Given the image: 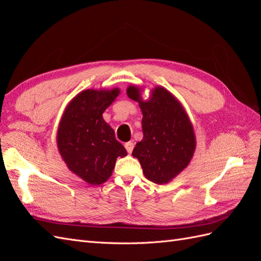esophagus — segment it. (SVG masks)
I'll list each match as a JSON object with an SVG mask.
<instances>
[{
  "label": "esophagus",
  "instance_id": "34e87169",
  "mask_svg": "<svg viewBox=\"0 0 261 261\" xmlns=\"http://www.w3.org/2000/svg\"><path fill=\"white\" fill-rule=\"evenodd\" d=\"M134 146H135V144H134L133 141H128V143L125 144V148H126V150H127L128 153H132L133 149H134Z\"/></svg>",
  "mask_w": 261,
  "mask_h": 261
}]
</instances>
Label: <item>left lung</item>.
Here are the masks:
<instances>
[{
  "label": "left lung",
  "mask_w": 261,
  "mask_h": 261,
  "mask_svg": "<svg viewBox=\"0 0 261 261\" xmlns=\"http://www.w3.org/2000/svg\"><path fill=\"white\" fill-rule=\"evenodd\" d=\"M126 93L138 102L143 112L144 137L132 154L138 159L146 178L159 185L168 184L193 159V124L178 99L164 87H154L149 100L143 99L137 86H128Z\"/></svg>",
  "instance_id": "1"
}]
</instances>
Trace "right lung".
Returning a JSON list of instances; mask_svg holds the SVG:
<instances>
[{"label":"right lung","instance_id":"add662e5","mask_svg":"<svg viewBox=\"0 0 261 261\" xmlns=\"http://www.w3.org/2000/svg\"><path fill=\"white\" fill-rule=\"evenodd\" d=\"M120 89H87L70 100L59 124L57 144L69 171L90 185H100L112 175L118 156L127 155L115 139L103 112Z\"/></svg>","mask_w":261,"mask_h":261}]
</instances>
